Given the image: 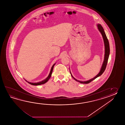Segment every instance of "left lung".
Instances as JSON below:
<instances>
[{"mask_svg":"<svg viewBox=\"0 0 125 125\" xmlns=\"http://www.w3.org/2000/svg\"><path fill=\"white\" fill-rule=\"evenodd\" d=\"M97 28L98 29L99 31L101 33V35L102 36L103 39V41H104V61H103L101 69L100 70V71L99 72L98 74H97L96 76H95L94 78H93V79H91L90 80H88L82 81H80V80H76L75 78H74V77L73 76L71 72H70V73H71V74L72 78L77 82H79L81 83L87 84V83H88L91 82V81H92L93 80H95L96 78L101 76V74L103 73L104 71H105V68H106V65H107V64L108 62V59H109V53H110V48H109V41L108 40L107 37H106V35L105 34V32H104V29L101 26V24H97Z\"/></svg>","mask_w":125,"mask_h":125,"instance_id":"1","label":"left lung"}]
</instances>
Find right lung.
<instances>
[{
	"label": "right lung",
	"mask_w": 125,
	"mask_h": 125,
	"mask_svg": "<svg viewBox=\"0 0 125 125\" xmlns=\"http://www.w3.org/2000/svg\"><path fill=\"white\" fill-rule=\"evenodd\" d=\"M55 64L56 63L53 64V65L52 66V67H51V72H50V74H49L48 77H47V78H46V79H45V80H43L42 81H40V82H39L37 83L30 82H28V81H27L26 80H25L28 83H29L32 85H36V86H37V85H41V84H43L45 83H46L47 81H48L50 79V78H51V74H52V72H53V67L54 66V65H55Z\"/></svg>",
	"instance_id": "add662e5"
}]
</instances>
